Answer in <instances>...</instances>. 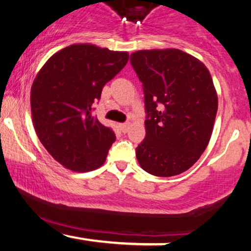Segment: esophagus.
<instances>
[{
	"label": "esophagus",
	"mask_w": 251,
	"mask_h": 251,
	"mask_svg": "<svg viewBox=\"0 0 251 251\" xmlns=\"http://www.w3.org/2000/svg\"><path fill=\"white\" fill-rule=\"evenodd\" d=\"M120 129L124 132V133H126L128 129V123H124V124H120Z\"/></svg>",
	"instance_id": "esophagus-1"
}]
</instances>
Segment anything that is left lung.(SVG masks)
Segmentation results:
<instances>
[{
    "label": "left lung",
    "instance_id": "obj_1",
    "mask_svg": "<svg viewBox=\"0 0 251 251\" xmlns=\"http://www.w3.org/2000/svg\"><path fill=\"white\" fill-rule=\"evenodd\" d=\"M129 61L143 83L146 112L138 163L158 177L179 175L200 159L211 137L218 107L211 75L179 50H139Z\"/></svg>",
    "mask_w": 251,
    "mask_h": 251
}]
</instances>
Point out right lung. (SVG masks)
Instances as JSON below:
<instances>
[{
	"mask_svg": "<svg viewBox=\"0 0 251 251\" xmlns=\"http://www.w3.org/2000/svg\"><path fill=\"white\" fill-rule=\"evenodd\" d=\"M127 61L126 51L82 43L57 51L37 73L30 92L34 127L65 168L87 172L105 163L116 134L93 117V105Z\"/></svg>",
	"mask_w": 251,
	"mask_h": 251,
	"instance_id": "right-lung-1",
	"label": "right lung"
}]
</instances>
